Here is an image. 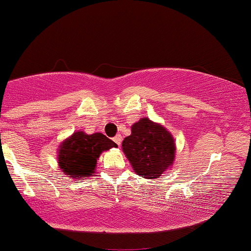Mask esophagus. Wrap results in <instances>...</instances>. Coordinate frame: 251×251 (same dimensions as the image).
<instances>
[{
	"instance_id": "esophagus-1",
	"label": "esophagus",
	"mask_w": 251,
	"mask_h": 251,
	"mask_svg": "<svg viewBox=\"0 0 251 251\" xmlns=\"http://www.w3.org/2000/svg\"><path fill=\"white\" fill-rule=\"evenodd\" d=\"M114 142L118 144V146H120V144H121V136H120V134H118V136L114 137Z\"/></svg>"
}]
</instances>
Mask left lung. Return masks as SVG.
<instances>
[{
	"label": "left lung",
	"instance_id": "left-lung-1",
	"mask_svg": "<svg viewBox=\"0 0 251 251\" xmlns=\"http://www.w3.org/2000/svg\"><path fill=\"white\" fill-rule=\"evenodd\" d=\"M131 134L123 141V151L133 171L147 179L159 178L171 168L176 155V143L162 125L142 118L131 127Z\"/></svg>",
	"mask_w": 251,
	"mask_h": 251
}]
</instances>
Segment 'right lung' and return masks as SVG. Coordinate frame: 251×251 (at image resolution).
<instances>
[{
    "label": "right lung",
    "instance_id": "add662e5",
    "mask_svg": "<svg viewBox=\"0 0 251 251\" xmlns=\"http://www.w3.org/2000/svg\"><path fill=\"white\" fill-rule=\"evenodd\" d=\"M117 147L104 134L100 132L86 134L78 131L60 144L57 161L66 176L80 180L83 176H94L97 159L102 152Z\"/></svg>",
    "mask_w": 251,
    "mask_h": 251
}]
</instances>
